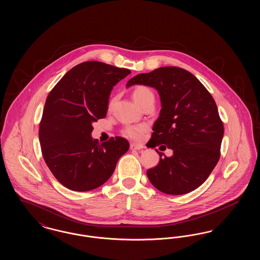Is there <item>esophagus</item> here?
Masks as SVG:
<instances>
[{
	"instance_id": "esophagus-1",
	"label": "esophagus",
	"mask_w": 260,
	"mask_h": 260,
	"mask_svg": "<svg viewBox=\"0 0 260 260\" xmlns=\"http://www.w3.org/2000/svg\"><path fill=\"white\" fill-rule=\"evenodd\" d=\"M144 147L142 145H138V144H135V143H132L131 144V150H141Z\"/></svg>"
}]
</instances>
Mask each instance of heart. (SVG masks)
I'll use <instances>...</instances> for the list:
<instances>
[{
    "label": "heart",
    "mask_w": 260,
    "mask_h": 260,
    "mask_svg": "<svg viewBox=\"0 0 260 260\" xmlns=\"http://www.w3.org/2000/svg\"><path fill=\"white\" fill-rule=\"evenodd\" d=\"M133 98L141 107H143L147 102L154 99V93L149 87L145 86H138L133 90ZM115 99H112L109 102V108H111ZM147 131V125L145 124H135V125H126L123 128V135L133 139L140 140L142 136Z\"/></svg>",
    "instance_id": "heart-1"
}]
</instances>
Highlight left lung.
Masks as SVG:
<instances>
[{
	"label": "left lung",
	"instance_id": "left-lung-1",
	"mask_svg": "<svg viewBox=\"0 0 260 260\" xmlns=\"http://www.w3.org/2000/svg\"><path fill=\"white\" fill-rule=\"evenodd\" d=\"M137 84L155 87L161 99L152 148L165 144L173 151L172 157H162L156 149L160 161L146 172L150 182L170 195L197 189L220 157L224 127L214 99L194 75L174 66L136 75L126 87Z\"/></svg>",
	"mask_w": 260,
	"mask_h": 260
}]
</instances>
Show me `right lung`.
I'll return each mask as SVG.
<instances>
[{
    "instance_id": "obj_1",
    "label": "right lung",
    "mask_w": 260,
    "mask_h": 260,
    "mask_svg": "<svg viewBox=\"0 0 260 260\" xmlns=\"http://www.w3.org/2000/svg\"><path fill=\"white\" fill-rule=\"evenodd\" d=\"M131 70L99 61L76 65L50 90L39 128L42 154L66 188L85 192L104 184L129 148L126 139L99 143L92 123L106 117L113 87Z\"/></svg>"
}]
</instances>
